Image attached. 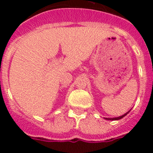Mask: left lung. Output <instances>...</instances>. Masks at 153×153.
Instances as JSON below:
<instances>
[{"mask_svg": "<svg viewBox=\"0 0 153 153\" xmlns=\"http://www.w3.org/2000/svg\"><path fill=\"white\" fill-rule=\"evenodd\" d=\"M128 113H126V114H124V115H122V116H121V117H114V118H105V119H106V120H110V121H114V120H119V119H121L122 117H123L126 116V114H128Z\"/></svg>", "mask_w": 153, "mask_h": 153, "instance_id": "1", "label": "left lung"}]
</instances>
